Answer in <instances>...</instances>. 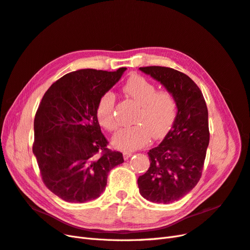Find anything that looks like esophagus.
<instances>
[{
  "label": "esophagus",
  "instance_id": "esophagus-1",
  "mask_svg": "<svg viewBox=\"0 0 250 250\" xmlns=\"http://www.w3.org/2000/svg\"><path fill=\"white\" fill-rule=\"evenodd\" d=\"M131 155H132V152H130V151H124L123 152L124 160H128V158H129Z\"/></svg>",
  "mask_w": 250,
  "mask_h": 250
}]
</instances>
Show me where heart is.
<instances>
[{
  "label": "heart",
  "mask_w": 250,
  "mask_h": 250,
  "mask_svg": "<svg viewBox=\"0 0 250 250\" xmlns=\"http://www.w3.org/2000/svg\"><path fill=\"white\" fill-rule=\"evenodd\" d=\"M124 90L140 104L135 113L134 124L124 127L112 138V145L120 150H135L145 146L151 135L163 138L176 119L177 103L175 97L167 89L157 90L153 82L142 76H133L126 82ZM116 95L106 92L97 105V119L109 131L118 128L115 113Z\"/></svg>",
  "instance_id": "obj_1"
}]
</instances>
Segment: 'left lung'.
Masks as SVG:
<instances>
[{
  "label": "left lung",
  "instance_id": "obj_1",
  "mask_svg": "<svg viewBox=\"0 0 250 250\" xmlns=\"http://www.w3.org/2000/svg\"><path fill=\"white\" fill-rule=\"evenodd\" d=\"M140 70L161 82L177 103L172 128L149 150V169L138 179L144 198L168 204L192 191L201 177L209 143L208 107L200 88L186 74L155 65Z\"/></svg>",
  "mask_w": 250,
  "mask_h": 250
}]
</instances>
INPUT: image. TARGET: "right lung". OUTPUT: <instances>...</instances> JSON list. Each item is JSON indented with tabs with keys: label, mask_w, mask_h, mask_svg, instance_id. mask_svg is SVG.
Wrapping results in <instances>:
<instances>
[{
	"label": "right lung",
	"mask_w": 250,
	"mask_h": 250,
	"mask_svg": "<svg viewBox=\"0 0 250 250\" xmlns=\"http://www.w3.org/2000/svg\"><path fill=\"white\" fill-rule=\"evenodd\" d=\"M125 71L85 69L66 74L49 87L37 108L33 153L43 184L66 202L99 197L108 172L124 162L122 153L107 148L96 110L102 95Z\"/></svg>",
	"instance_id": "right-lung-1"
}]
</instances>
